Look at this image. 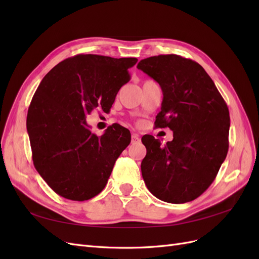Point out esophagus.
I'll use <instances>...</instances> for the list:
<instances>
[{"mask_svg": "<svg viewBox=\"0 0 259 259\" xmlns=\"http://www.w3.org/2000/svg\"><path fill=\"white\" fill-rule=\"evenodd\" d=\"M139 140H140V138L137 134H132V144H137Z\"/></svg>", "mask_w": 259, "mask_h": 259, "instance_id": "1", "label": "esophagus"}]
</instances>
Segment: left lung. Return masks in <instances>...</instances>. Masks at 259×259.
Masks as SVG:
<instances>
[{"instance_id":"8db88e82","label":"left lung","mask_w":259,"mask_h":259,"mask_svg":"<svg viewBox=\"0 0 259 259\" xmlns=\"http://www.w3.org/2000/svg\"><path fill=\"white\" fill-rule=\"evenodd\" d=\"M137 68L160 84L163 100L154 125L169 127L174 137L162 147L153 136H143L145 184L164 202H190L214 182L226 159L228 107L205 70L191 59L159 55L140 60Z\"/></svg>"}]
</instances>
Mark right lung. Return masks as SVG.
<instances>
[{"label": "right lung", "mask_w": 259, "mask_h": 259, "mask_svg": "<svg viewBox=\"0 0 259 259\" xmlns=\"http://www.w3.org/2000/svg\"><path fill=\"white\" fill-rule=\"evenodd\" d=\"M137 60L80 54L59 62L38 85L27 116L32 160L60 197L86 201L100 193L130 145L127 128L115 124L97 136L86 115L97 108L110 110Z\"/></svg>", "instance_id": "1"}]
</instances>
